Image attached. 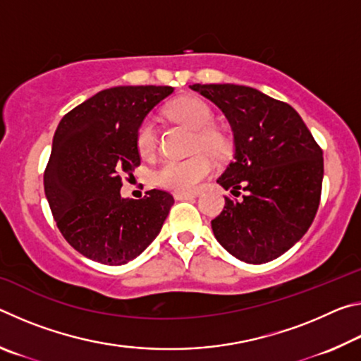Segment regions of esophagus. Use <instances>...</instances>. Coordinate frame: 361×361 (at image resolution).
<instances>
[{"mask_svg": "<svg viewBox=\"0 0 361 361\" xmlns=\"http://www.w3.org/2000/svg\"><path fill=\"white\" fill-rule=\"evenodd\" d=\"M173 197H175L176 200H188V199H194V197H197V194H195V192L175 191V192H173Z\"/></svg>", "mask_w": 361, "mask_h": 361, "instance_id": "34e87169", "label": "esophagus"}]
</instances>
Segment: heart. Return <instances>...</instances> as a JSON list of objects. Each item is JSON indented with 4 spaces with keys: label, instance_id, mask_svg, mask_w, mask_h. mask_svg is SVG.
I'll list each match as a JSON object with an SVG mask.
<instances>
[{
    "label": "heart",
    "instance_id": "obj_1",
    "mask_svg": "<svg viewBox=\"0 0 361 361\" xmlns=\"http://www.w3.org/2000/svg\"><path fill=\"white\" fill-rule=\"evenodd\" d=\"M170 118L181 122L188 129L197 133L195 146L210 154H219L224 149V138L216 130L210 129L213 124V111L204 100L195 97H185L169 109ZM137 148L140 156L148 159L157 149V127L152 119H146L137 132ZM213 170L215 162L205 152H197L188 159H167L157 169L156 178L159 185L191 192L200 186Z\"/></svg>",
    "mask_w": 361,
    "mask_h": 361
}]
</instances>
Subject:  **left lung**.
Wrapping results in <instances>:
<instances>
[{
    "instance_id": "1",
    "label": "left lung",
    "mask_w": 361,
    "mask_h": 361,
    "mask_svg": "<svg viewBox=\"0 0 361 361\" xmlns=\"http://www.w3.org/2000/svg\"><path fill=\"white\" fill-rule=\"evenodd\" d=\"M215 103L234 137V161L216 180L243 200L226 197L212 219L216 240L237 259L262 264L301 240L319 210L323 152L288 103L237 84H192ZM240 194V192H239Z\"/></svg>"
}]
</instances>
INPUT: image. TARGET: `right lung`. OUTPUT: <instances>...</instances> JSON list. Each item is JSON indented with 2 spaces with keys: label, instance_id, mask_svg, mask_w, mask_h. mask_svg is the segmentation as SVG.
<instances>
[{
  "label": "right lung",
  "instance_id": "add662e5",
  "mask_svg": "<svg viewBox=\"0 0 361 361\" xmlns=\"http://www.w3.org/2000/svg\"><path fill=\"white\" fill-rule=\"evenodd\" d=\"M169 85L105 89L66 113L54 133L44 192L65 240L85 258L122 266L156 239L173 205L166 191L121 195L122 176L140 166L137 132Z\"/></svg>",
  "mask_w": 361,
  "mask_h": 361
}]
</instances>
